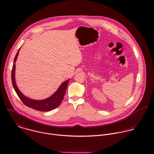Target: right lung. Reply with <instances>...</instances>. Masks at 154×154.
<instances>
[{
	"mask_svg": "<svg viewBox=\"0 0 154 154\" xmlns=\"http://www.w3.org/2000/svg\"><path fill=\"white\" fill-rule=\"evenodd\" d=\"M20 50V48L19 49L14 58V65L12 66V74H11L12 83L17 95L18 96V97L20 98V99L21 100V101L23 102L24 105L37 111L46 112V111H51L57 108L61 104L62 100H63L68 82L70 79H68L65 81L64 82H63L61 85V86L59 87V88L58 89V90L48 98H46L43 100H34L26 97L18 89L17 86V84L15 82V63L18 58Z\"/></svg>",
	"mask_w": 154,
	"mask_h": 154,
	"instance_id": "add662e5",
	"label": "right lung"
}]
</instances>
